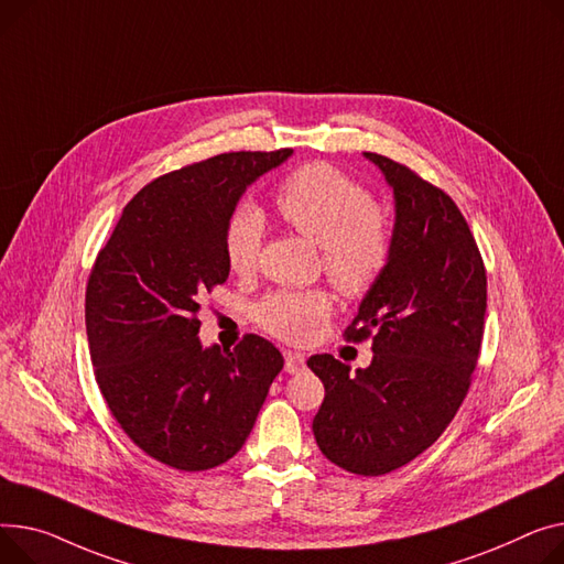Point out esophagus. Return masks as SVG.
Instances as JSON below:
<instances>
[{"label":"esophagus","mask_w":564,"mask_h":564,"mask_svg":"<svg viewBox=\"0 0 564 564\" xmlns=\"http://www.w3.org/2000/svg\"><path fill=\"white\" fill-rule=\"evenodd\" d=\"M306 367V356L299 354V351H285V371L288 373H299L304 371Z\"/></svg>","instance_id":"1"}]
</instances>
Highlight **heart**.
Wrapping results in <instances>:
<instances>
[{
	"label": "heart",
	"instance_id": "heart-1",
	"mask_svg": "<svg viewBox=\"0 0 564 564\" xmlns=\"http://www.w3.org/2000/svg\"><path fill=\"white\" fill-rule=\"evenodd\" d=\"M288 227L319 245L322 268L347 296H362L383 276L392 236L386 213L345 172L313 163L292 172L274 195ZM265 219L253 204H240L224 227V256L238 274L253 270ZM330 294L322 288L274 290L253 306V319L285 343H304L330 315Z\"/></svg>",
	"mask_w": 564,
	"mask_h": 564
}]
</instances>
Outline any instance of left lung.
I'll list each match as a JSON object with an SVG mask.
<instances>
[{
  "label": "left lung",
  "mask_w": 564,
  "mask_h": 564,
  "mask_svg": "<svg viewBox=\"0 0 564 564\" xmlns=\"http://www.w3.org/2000/svg\"><path fill=\"white\" fill-rule=\"evenodd\" d=\"M394 195L392 253L358 306L347 340H371L351 371L330 354L308 358L324 383L313 420L319 452L351 474L394 471L444 433L476 369L487 276L454 199L405 165L362 152Z\"/></svg>",
  "instance_id": "1"
}]
</instances>
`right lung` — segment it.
<instances>
[{"label": "right lung", "instance_id": "1", "mask_svg": "<svg viewBox=\"0 0 564 564\" xmlns=\"http://www.w3.org/2000/svg\"><path fill=\"white\" fill-rule=\"evenodd\" d=\"M292 156L236 152L170 172L124 206L86 290L97 386L124 433L181 471L234 458L249 437L281 351L260 335L204 347V292L229 279L224 227L247 187Z\"/></svg>", "mask_w": 564, "mask_h": 564}]
</instances>
